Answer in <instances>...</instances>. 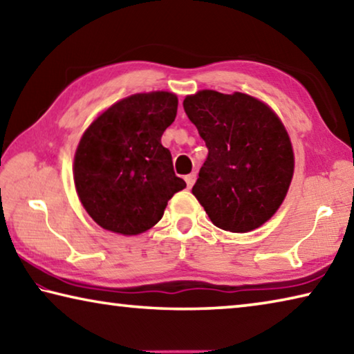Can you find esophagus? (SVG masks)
Here are the masks:
<instances>
[{"mask_svg":"<svg viewBox=\"0 0 354 354\" xmlns=\"http://www.w3.org/2000/svg\"><path fill=\"white\" fill-rule=\"evenodd\" d=\"M184 179H185V183H187V187L190 189L192 185H194V184H195V181H196V173H195V171H194V173H190V175L185 176Z\"/></svg>","mask_w":354,"mask_h":354,"instance_id":"esophagus-1","label":"esophagus"}]
</instances>
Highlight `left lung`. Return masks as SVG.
Wrapping results in <instances>:
<instances>
[{"label": "left lung", "mask_w": 354, "mask_h": 354, "mask_svg": "<svg viewBox=\"0 0 354 354\" xmlns=\"http://www.w3.org/2000/svg\"><path fill=\"white\" fill-rule=\"evenodd\" d=\"M183 106L209 151L192 189L209 218L231 232L266 223L293 176L290 139L277 113L241 92L201 91Z\"/></svg>", "instance_id": "8db88e82"}]
</instances>
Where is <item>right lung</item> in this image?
I'll list each match as a JSON object with an SVG mask.
<instances>
[{"label": "right lung", "instance_id": "obj_1", "mask_svg": "<svg viewBox=\"0 0 354 354\" xmlns=\"http://www.w3.org/2000/svg\"><path fill=\"white\" fill-rule=\"evenodd\" d=\"M176 95L137 93L118 101L84 133L75 154V185L97 223L136 236L162 218L185 187L160 137L175 122Z\"/></svg>", "mask_w": 354, "mask_h": 354}]
</instances>
